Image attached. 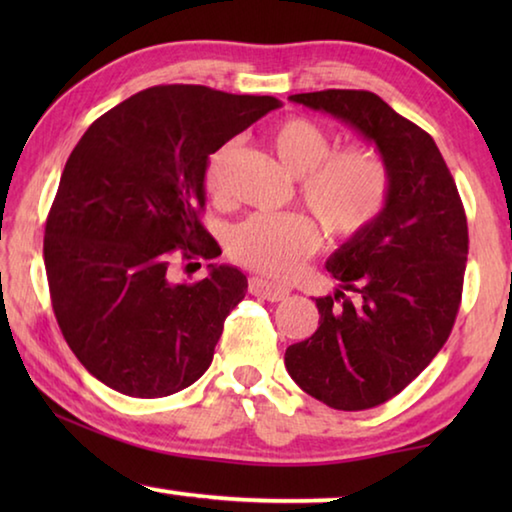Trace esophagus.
I'll return each instance as SVG.
<instances>
[{
  "label": "esophagus",
  "instance_id": "34e87169",
  "mask_svg": "<svg viewBox=\"0 0 512 512\" xmlns=\"http://www.w3.org/2000/svg\"><path fill=\"white\" fill-rule=\"evenodd\" d=\"M248 291L253 293V296L264 298V300H268V302H280V300H284V298L289 296L287 289L275 287V284L262 280V277H250Z\"/></svg>",
  "mask_w": 512,
  "mask_h": 512
}]
</instances>
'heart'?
Listing matches in <instances>:
<instances>
[{"label":"heart","instance_id":"b5f03b06","mask_svg":"<svg viewBox=\"0 0 512 512\" xmlns=\"http://www.w3.org/2000/svg\"><path fill=\"white\" fill-rule=\"evenodd\" d=\"M273 151L293 176L300 198L325 230L350 237L379 219L391 196V171L377 151L361 144L332 149L327 128L309 117H287L268 133ZM237 144L225 142L205 167V189L225 192V169ZM318 248V232L305 214H255L230 230L235 262L271 277H289Z\"/></svg>","mask_w":512,"mask_h":512}]
</instances>
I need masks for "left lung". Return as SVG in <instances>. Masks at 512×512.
<instances>
[{"mask_svg": "<svg viewBox=\"0 0 512 512\" xmlns=\"http://www.w3.org/2000/svg\"><path fill=\"white\" fill-rule=\"evenodd\" d=\"M289 99L357 128L391 171L379 219L327 259L341 289L316 298L318 329L284 354L311 397L339 411L372 409L402 393L452 334L470 244L463 201L433 137L377 94L323 90Z\"/></svg>", "mask_w": 512, "mask_h": 512, "instance_id": "left-lung-1", "label": "left lung"}]
</instances>
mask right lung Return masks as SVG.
<instances>
[{
    "label": "right lung",
    "mask_w": 512,
    "mask_h": 512,
    "mask_svg": "<svg viewBox=\"0 0 512 512\" xmlns=\"http://www.w3.org/2000/svg\"><path fill=\"white\" fill-rule=\"evenodd\" d=\"M275 108V97L155 85L74 146L47 216L45 268L60 332L106 386L151 400L210 368L248 280L210 264L203 280L173 282L171 266L221 255L201 223L207 158Z\"/></svg>",
    "instance_id": "add662e5"
}]
</instances>
